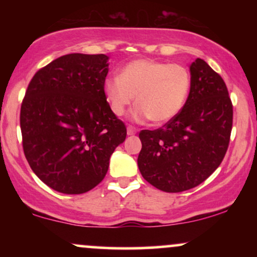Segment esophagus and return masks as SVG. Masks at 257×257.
<instances>
[{"instance_id": "34e87169", "label": "esophagus", "mask_w": 257, "mask_h": 257, "mask_svg": "<svg viewBox=\"0 0 257 257\" xmlns=\"http://www.w3.org/2000/svg\"><path fill=\"white\" fill-rule=\"evenodd\" d=\"M126 133H128V135L137 134L138 128H135V126H133V125H128V128H126Z\"/></svg>"}]
</instances>
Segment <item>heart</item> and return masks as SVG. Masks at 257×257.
<instances>
[{
	"label": "heart",
	"instance_id": "obj_1",
	"mask_svg": "<svg viewBox=\"0 0 257 257\" xmlns=\"http://www.w3.org/2000/svg\"><path fill=\"white\" fill-rule=\"evenodd\" d=\"M191 89V75L185 66L151 59L126 64L119 76L105 81L104 93L112 112L122 116L137 96V119L166 123L178 116Z\"/></svg>",
	"mask_w": 257,
	"mask_h": 257
}]
</instances>
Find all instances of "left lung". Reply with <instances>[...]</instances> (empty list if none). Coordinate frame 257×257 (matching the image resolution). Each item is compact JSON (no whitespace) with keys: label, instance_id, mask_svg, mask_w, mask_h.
Wrapping results in <instances>:
<instances>
[{"label":"left lung","instance_id":"obj_1","mask_svg":"<svg viewBox=\"0 0 257 257\" xmlns=\"http://www.w3.org/2000/svg\"><path fill=\"white\" fill-rule=\"evenodd\" d=\"M190 71V94L178 116L139 134L141 175L164 192L202 184L221 164L231 138L233 106L222 77L199 58Z\"/></svg>","mask_w":257,"mask_h":257}]
</instances>
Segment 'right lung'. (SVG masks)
Masks as SVG:
<instances>
[{"label": "right lung", "instance_id": "1", "mask_svg": "<svg viewBox=\"0 0 257 257\" xmlns=\"http://www.w3.org/2000/svg\"><path fill=\"white\" fill-rule=\"evenodd\" d=\"M105 54L63 55L35 73L20 108L23 150L47 186L81 194L102 181L126 128L104 93Z\"/></svg>", "mask_w": 257, "mask_h": 257}]
</instances>
